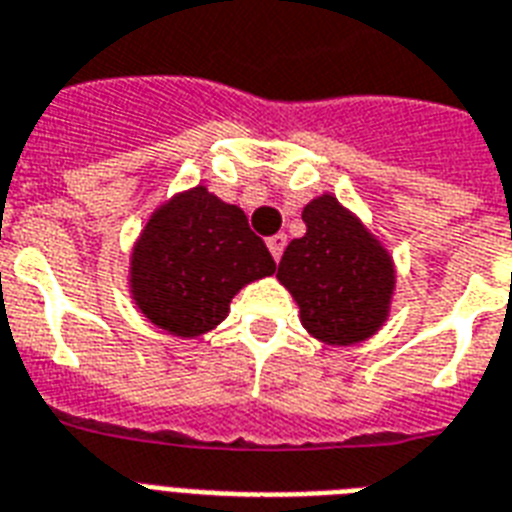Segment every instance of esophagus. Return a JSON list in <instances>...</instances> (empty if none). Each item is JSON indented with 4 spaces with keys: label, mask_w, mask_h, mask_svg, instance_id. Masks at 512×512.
<instances>
[{
    "label": "esophagus",
    "mask_w": 512,
    "mask_h": 512,
    "mask_svg": "<svg viewBox=\"0 0 512 512\" xmlns=\"http://www.w3.org/2000/svg\"><path fill=\"white\" fill-rule=\"evenodd\" d=\"M284 247H286L284 234H276L268 239V249H270V255H273V260H281V255H284Z\"/></svg>",
    "instance_id": "34e87169"
}]
</instances>
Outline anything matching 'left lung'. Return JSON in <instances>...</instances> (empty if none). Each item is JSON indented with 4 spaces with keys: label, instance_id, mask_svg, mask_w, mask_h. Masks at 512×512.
Returning <instances> with one entry per match:
<instances>
[{
    "label": "left lung",
    "instance_id": "obj_1",
    "mask_svg": "<svg viewBox=\"0 0 512 512\" xmlns=\"http://www.w3.org/2000/svg\"><path fill=\"white\" fill-rule=\"evenodd\" d=\"M302 220L305 236L289 242L276 278L318 342L334 347L365 342L389 318L397 284L392 255L331 194L307 202Z\"/></svg>",
    "mask_w": 512,
    "mask_h": 512
}]
</instances>
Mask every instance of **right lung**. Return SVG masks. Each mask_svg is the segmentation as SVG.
<instances>
[{"label": "right lung", "mask_w": 512, "mask_h": 512, "mask_svg": "<svg viewBox=\"0 0 512 512\" xmlns=\"http://www.w3.org/2000/svg\"><path fill=\"white\" fill-rule=\"evenodd\" d=\"M276 263L242 207L194 186L162 202L131 252V297L149 323L181 339L213 331L231 299Z\"/></svg>", "instance_id": "add662e5"}]
</instances>
